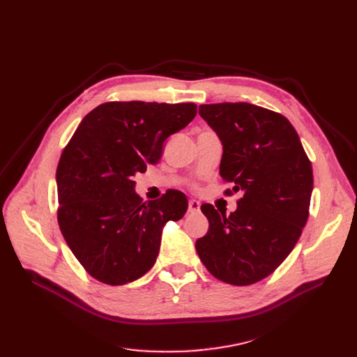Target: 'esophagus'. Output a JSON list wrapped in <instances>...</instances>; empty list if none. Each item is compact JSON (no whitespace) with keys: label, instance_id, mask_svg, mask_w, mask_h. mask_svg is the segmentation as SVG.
<instances>
[{"label":"esophagus","instance_id":"1","mask_svg":"<svg viewBox=\"0 0 357 357\" xmlns=\"http://www.w3.org/2000/svg\"><path fill=\"white\" fill-rule=\"evenodd\" d=\"M199 207H201L199 201H197V199H190V202H188V211H190V213H192V214L199 213Z\"/></svg>","mask_w":357,"mask_h":357}]
</instances>
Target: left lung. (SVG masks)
<instances>
[{
  "label": "left lung",
  "mask_w": 357,
  "mask_h": 357,
  "mask_svg": "<svg viewBox=\"0 0 357 357\" xmlns=\"http://www.w3.org/2000/svg\"><path fill=\"white\" fill-rule=\"evenodd\" d=\"M222 143L220 175L241 192L227 217L201 205L210 229L195 243L208 272L246 287L269 276L295 248L310 214L312 166L292 124L249 102L199 105Z\"/></svg>",
  "instance_id": "8db88e82"
}]
</instances>
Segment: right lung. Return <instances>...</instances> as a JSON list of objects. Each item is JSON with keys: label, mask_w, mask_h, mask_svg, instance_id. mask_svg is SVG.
<instances>
[{"label": "right lung", "mask_w": 357, "mask_h": 357, "mask_svg": "<svg viewBox=\"0 0 357 357\" xmlns=\"http://www.w3.org/2000/svg\"><path fill=\"white\" fill-rule=\"evenodd\" d=\"M195 114L194 102H104L63 149L58 222L75 257L100 282L117 287L143 276L155 265L165 224L186 213L188 199L175 190L143 202L133 176L156 165L165 140Z\"/></svg>", "instance_id": "obj_1"}]
</instances>
